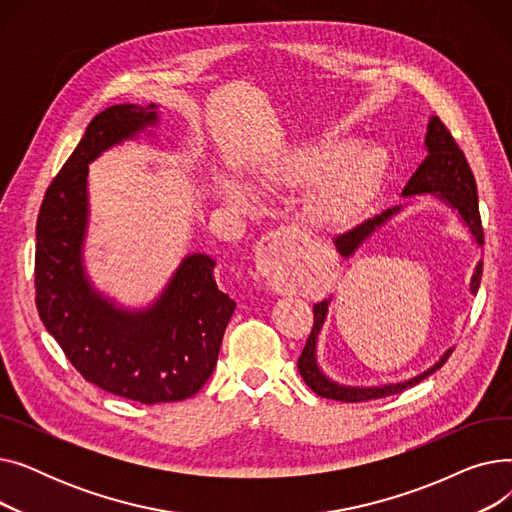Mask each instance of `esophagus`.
<instances>
[{"label":"esophagus","instance_id":"1","mask_svg":"<svg viewBox=\"0 0 512 512\" xmlns=\"http://www.w3.org/2000/svg\"><path fill=\"white\" fill-rule=\"evenodd\" d=\"M294 251H297V242H294V234L288 228H278L263 236L257 251L259 272L270 284V288L280 294H286L292 284L290 263Z\"/></svg>","mask_w":512,"mask_h":512}]
</instances>
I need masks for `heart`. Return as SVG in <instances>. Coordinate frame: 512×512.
<instances>
[{"label": "heart", "mask_w": 512, "mask_h": 512, "mask_svg": "<svg viewBox=\"0 0 512 512\" xmlns=\"http://www.w3.org/2000/svg\"><path fill=\"white\" fill-rule=\"evenodd\" d=\"M384 172L380 147L357 145L344 134L301 141L267 164L265 178L274 186L301 188L316 182L303 205L305 220L315 228L348 222L371 201ZM226 195L238 205L249 203V193L236 182Z\"/></svg>", "instance_id": "b5f03b06"}]
</instances>
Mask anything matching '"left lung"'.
Returning a JSON list of instances; mask_svg holds the SVG:
<instances>
[{"label": "left lung", "mask_w": 512, "mask_h": 512, "mask_svg": "<svg viewBox=\"0 0 512 512\" xmlns=\"http://www.w3.org/2000/svg\"><path fill=\"white\" fill-rule=\"evenodd\" d=\"M425 149L427 157L423 159V164L415 170V174L409 178L407 186L402 188V197H417V195H432L446 203L450 209L459 213L461 222L469 228L473 240L481 247L483 245V228H481V218H479V203H477V184L473 178V172L467 164L465 153L456 145L452 139V134L448 128L442 124L438 116H432L427 122V132H425ZM402 211V205L392 207L382 211L375 218L359 224L357 228L348 230L340 236L334 238V245L342 257H351L363 242L384 226L388 220H392L396 213ZM481 272H483V261L475 265V272L471 276L469 290L471 294H477L479 282H481ZM328 307L330 299L321 301L313 305V330L307 338V344L303 348V353L299 357V371L303 375L305 384L319 396L332 398V400H342V402H361V400H371V398H384L390 394H398L402 390H407L419 382H423L427 375H432L438 371L450 357L452 348L440 357L432 367L425 369L423 373L415 375V378L407 382H398V384H384V386H344L334 380H330L328 375L321 371L317 363V340L319 332L324 328V321L328 317Z\"/></svg>", "instance_id": "left-lung-1"}]
</instances>
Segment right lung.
I'll return each mask as SVG.
<instances>
[{"instance_id":"1","label":"right lung","mask_w":512,"mask_h":512,"mask_svg":"<svg viewBox=\"0 0 512 512\" xmlns=\"http://www.w3.org/2000/svg\"><path fill=\"white\" fill-rule=\"evenodd\" d=\"M157 122L155 103L112 105L91 120L47 188L35 249V301L45 330L87 382L143 405L184 400L203 388L236 309L218 290L215 261L205 253L186 255L143 309L118 307L87 276L89 164Z\"/></svg>"}]
</instances>
